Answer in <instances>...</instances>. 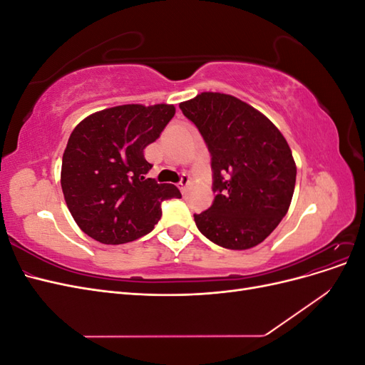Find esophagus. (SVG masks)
I'll use <instances>...</instances> for the list:
<instances>
[{"instance_id": "esophagus-1", "label": "esophagus", "mask_w": 365, "mask_h": 365, "mask_svg": "<svg viewBox=\"0 0 365 365\" xmlns=\"http://www.w3.org/2000/svg\"><path fill=\"white\" fill-rule=\"evenodd\" d=\"M190 176L189 175H182L181 176V181H180V189H181V192L184 193L185 192V189H187V185L190 184Z\"/></svg>"}]
</instances>
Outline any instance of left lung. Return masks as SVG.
Instances as JSON below:
<instances>
[{
	"label": "left lung",
	"mask_w": 365,
	"mask_h": 365,
	"mask_svg": "<svg viewBox=\"0 0 365 365\" xmlns=\"http://www.w3.org/2000/svg\"><path fill=\"white\" fill-rule=\"evenodd\" d=\"M212 153L215 202L195 222L216 245H259L288 213L297 165L279 128L256 108L224 93H201L180 103Z\"/></svg>",
	"instance_id": "left-lung-1"
}]
</instances>
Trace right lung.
Returning <instances> with one entry per match:
<instances>
[{
  "label": "right lung",
  "mask_w": 365,
  "mask_h": 365,
  "mask_svg": "<svg viewBox=\"0 0 365 365\" xmlns=\"http://www.w3.org/2000/svg\"><path fill=\"white\" fill-rule=\"evenodd\" d=\"M175 115V106L140 103L106 108L77 125L63 150L61 185L73 219L106 245L137 240L161 217V202L178 187L146 178L145 149Z\"/></svg>",
  "instance_id": "obj_1"
}]
</instances>
